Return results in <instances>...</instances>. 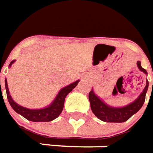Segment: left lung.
<instances>
[{
    "mask_svg": "<svg viewBox=\"0 0 153 153\" xmlns=\"http://www.w3.org/2000/svg\"><path fill=\"white\" fill-rule=\"evenodd\" d=\"M137 67L141 71L144 73L148 74L147 71L142 68L140 61L137 62ZM148 88V81L147 80V84L144 88L143 91L139 97L134 102L129 104L128 105L123 108H114L107 105L103 102L98 96H96L93 91H91L89 93V100L91 103V108L92 112L98 119L102 120L104 122L108 123H123L128 120L132 115L137 113V111L142 108L146 98V93ZM153 88V82H152Z\"/></svg>",
    "mask_w": 153,
    "mask_h": 153,
    "instance_id": "8db88e82",
    "label": "left lung"
}]
</instances>
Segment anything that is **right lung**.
<instances>
[{"mask_svg": "<svg viewBox=\"0 0 153 153\" xmlns=\"http://www.w3.org/2000/svg\"><path fill=\"white\" fill-rule=\"evenodd\" d=\"M14 62H15V60H13L10 63V66H11L12 63H14ZM5 82L7 99H8V101H9L10 106L12 107V109L16 111V113L19 114L20 115L25 117L28 120L33 121V122H49V121L55 120L56 118L60 115V114L62 113V111L63 109L66 96H68L69 92H71L76 86L79 81L73 82L68 86L62 89L56 97V99L54 100L53 102L47 108L41 109H27V108L22 107V106L19 105L18 104H16L12 100L11 96H10L6 79L5 80Z\"/></svg>", "mask_w": 153, "mask_h": 153, "instance_id": "obj_1", "label": "right lung"}]
</instances>
